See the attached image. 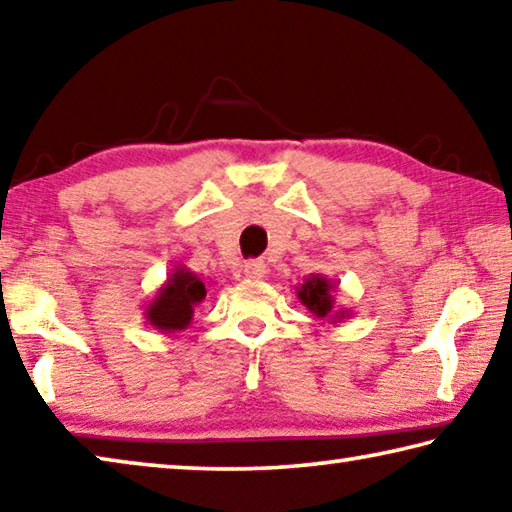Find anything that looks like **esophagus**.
<instances>
[{
  "mask_svg": "<svg viewBox=\"0 0 512 512\" xmlns=\"http://www.w3.org/2000/svg\"><path fill=\"white\" fill-rule=\"evenodd\" d=\"M244 273H246L248 277H253V280H262V277H266L268 268H266L264 262H257V259H253V262H246Z\"/></svg>",
  "mask_w": 512,
  "mask_h": 512,
  "instance_id": "obj_1",
  "label": "esophagus"
}]
</instances>
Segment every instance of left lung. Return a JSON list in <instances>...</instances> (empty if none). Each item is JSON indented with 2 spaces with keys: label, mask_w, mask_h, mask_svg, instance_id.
<instances>
[{
  "label": "left lung",
  "mask_w": 512,
  "mask_h": 512,
  "mask_svg": "<svg viewBox=\"0 0 512 512\" xmlns=\"http://www.w3.org/2000/svg\"><path fill=\"white\" fill-rule=\"evenodd\" d=\"M336 289H339V282L336 280H329L325 275L311 273L305 282L296 287V296L316 318L329 316L332 323H341L343 318H350V311L334 307Z\"/></svg>",
  "instance_id": "1"
}]
</instances>
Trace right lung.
Masks as SVG:
<instances>
[{
    "instance_id": "1",
    "label": "right lung",
    "mask_w": 512,
    "mask_h": 512,
    "mask_svg": "<svg viewBox=\"0 0 512 512\" xmlns=\"http://www.w3.org/2000/svg\"><path fill=\"white\" fill-rule=\"evenodd\" d=\"M207 296L205 280L185 266H176L144 309V318L162 334L183 332L192 325L194 307Z\"/></svg>"
}]
</instances>
